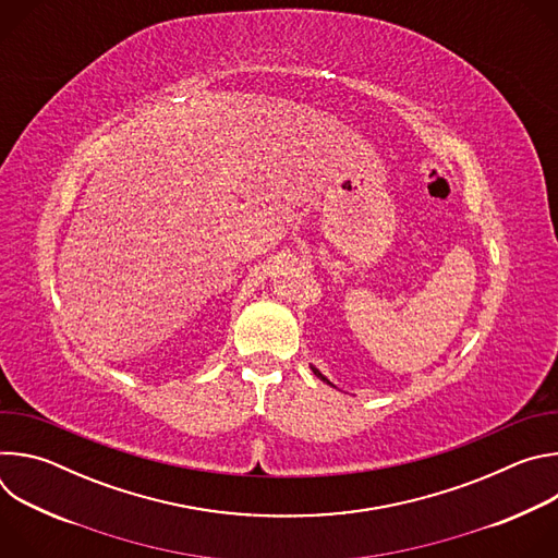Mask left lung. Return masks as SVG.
<instances>
[{
  "mask_svg": "<svg viewBox=\"0 0 558 558\" xmlns=\"http://www.w3.org/2000/svg\"><path fill=\"white\" fill-rule=\"evenodd\" d=\"M311 371H313V375H315V377H320V379H323V381H327V384H331V381H329V379H327V377H325V375H323V373H320V371H317V368H315V366H311ZM331 386H333V384H331Z\"/></svg>",
  "mask_w": 558,
  "mask_h": 558,
  "instance_id": "8db88e82",
  "label": "left lung"
}]
</instances>
